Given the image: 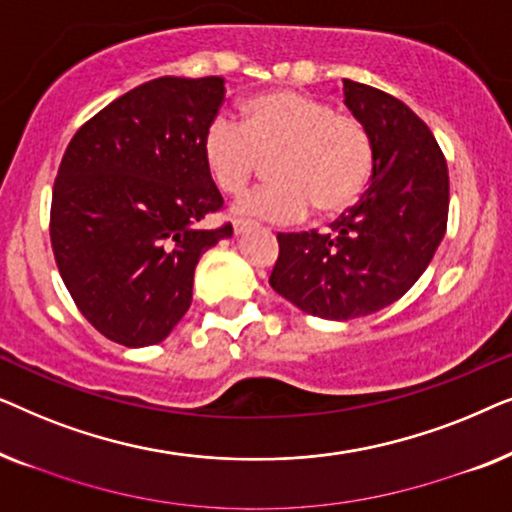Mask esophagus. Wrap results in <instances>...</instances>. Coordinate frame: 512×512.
I'll use <instances>...</instances> for the list:
<instances>
[{
  "mask_svg": "<svg viewBox=\"0 0 512 512\" xmlns=\"http://www.w3.org/2000/svg\"><path fill=\"white\" fill-rule=\"evenodd\" d=\"M249 230H251V223H249V221H235V223H233V233H235V237L249 233Z\"/></svg>",
  "mask_w": 512,
  "mask_h": 512,
  "instance_id": "esophagus-1",
  "label": "esophagus"
}]
</instances>
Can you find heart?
Masks as SVG:
<instances>
[{"instance_id": "b5f03b06", "label": "heart", "mask_w": 512, "mask_h": 512, "mask_svg": "<svg viewBox=\"0 0 512 512\" xmlns=\"http://www.w3.org/2000/svg\"><path fill=\"white\" fill-rule=\"evenodd\" d=\"M202 158L221 193L242 195L272 160L275 184L251 193L237 212L286 223L312 209L340 216L366 193L373 174V139L352 114L331 102L277 88L249 97L242 125L216 118L202 139Z\"/></svg>"}]
</instances>
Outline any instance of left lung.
Wrapping results in <instances>:
<instances>
[{
	"label": "left lung",
	"instance_id": "1",
	"mask_svg": "<svg viewBox=\"0 0 512 512\" xmlns=\"http://www.w3.org/2000/svg\"><path fill=\"white\" fill-rule=\"evenodd\" d=\"M345 104L373 139L361 200L328 233H279L270 286L321 319H356L403 296L422 277L447 228L450 177L443 151L408 104L345 81Z\"/></svg>",
	"mask_w": 512,
	"mask_h": 512
}]
</instances>
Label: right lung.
<instances>
[{
	"label": "right lung",
	"instance_id": "add662e5",
	"mask_svg": "<svg viewBox=\"0 0 512 512\" xmlns=\"http://www.w3.org/2000/svg\"><path fill=\"white\" fill-rule=\"evenodd\" d=\"M221 76H160L81 125L51 200V247L83 317L125 347L165 340L193 300L200 256L233 226L200 230L223 198L202 158Z\"/></svg>",
	"mask_w": 512,
	"mask_h": 512
}]
</instances>
